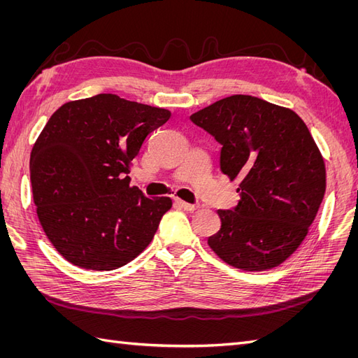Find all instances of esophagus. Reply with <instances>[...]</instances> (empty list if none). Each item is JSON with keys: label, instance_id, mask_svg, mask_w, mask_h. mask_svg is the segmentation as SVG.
Masks as SVG:
<instances>
[{"label": "esophagus", "instance_id": "34e87169", "mask_svg": "<svg viewBox=\"0 0 358 358\" xmlns=\"http://www.w3.org/2000/svg\"><path fill=\"white\" fill-rule=\"evenodd\" d=\"M175 203L179 206V208H182L183 210H187V212L197 210V204H191V203H187V201H182V200H179V199H176Z\"/></svg>", "mask_w": 358, "mask_h": 358}]
</instances>
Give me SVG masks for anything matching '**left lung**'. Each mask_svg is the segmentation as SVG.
Instances as JSON below:
<instances>
[{
    "mask_svg": "<svg viewBox=\"0 0 358 358\" xmlns=\"http://www.w3.org/2000/svg\"><path fill=\"white\" fill-rule=\"evenodd\" d=\"M189 119L221 143L224 175L241 180L236 208L218 210L212 251L248 272L284 263L305 241L326 192V166L306 124L251 95L227 96Z\"/></svg>",
    "mask_w": 358,
    "mask_h": 358,
    "instance_id": "8db88e82",
    "label": "left lung"
}]
</instances>
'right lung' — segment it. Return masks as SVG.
I'll return each instance as SVG.
<instances>
[{
	"instance_id": "1",
	"label": "right lung",
	"mask_w": 358,
	"mask_h": 358,
	"mask_svg": "<svg viewBox=\"0 0 358 358\" xmlns=\"http://www.w3.org/2000/svg\"><path fill=\"white\" fill-rule=\"evenodd\" d=\"M169 117L115 94L69 101L50 116L31 150V185L43 230L67 262L113 270L154 239L171 200L145 197L127 175Z\"/></svg>"
}]
</instances>
